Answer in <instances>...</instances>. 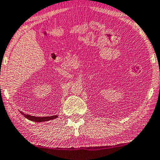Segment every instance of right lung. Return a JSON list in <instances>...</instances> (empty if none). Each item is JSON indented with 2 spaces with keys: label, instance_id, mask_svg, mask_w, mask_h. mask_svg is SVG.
<instances>
[{
  "label": "right lung",
  "instance_id": "obj_1",
  "mask_svg": "<svg viewBox=\"0 0 160 160\" xmlns=\"http://www.w3.org/2000/svg\"><path fill=\"white\" fill-rule=\"evenodd\" d=\"M21 113L22 115H24L25 118L28 119L30 121H33V122H45V121H48L50 120H53V119H55L58 118L57 115H54V116H50V117H35V116H31L30 115H25L23 112H22L21 111Z\"/></svg>",
  "mask_w": 160,
  "mask_h": 160
}]
</instances>
